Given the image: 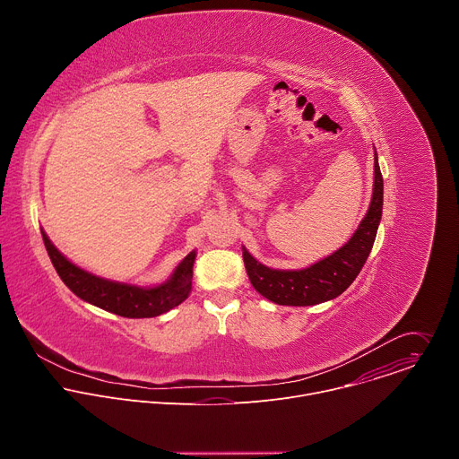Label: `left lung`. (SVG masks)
<instances>
[{"mask_svg":"<svg viewBox=\"0 0 459 459\" xmlns=\"http://www.w3.org/2000/svg\"><path fill=\"white\" fill-rule=\"evenodd\" d=\"M383 212V176L374 161V192L367 216L340 250L303 271H274L261 265L245 248L243 261L252 287L278 305L307 307L338 298L363 269Z\"/></svg>","mask_w":459,"mask_h":459,"instance_id":"8db88e82","label":"left lung"}]
</instances>
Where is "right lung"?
Listing matches in <instances>:
<instances>
[{
    "label": "right lung",
    "mask_w": 459,
    "mask_h": 459,
    "mask_svg": "<svg viewBox=\"0 0 459 459\" xmlns=\"http://www.w3.org/2000/svg\"><path fill=\"white\" fill-rule=\"evenodd\" d=\"M41 236L52 265L57 276L63 280V283L78 298L112 314L123 317H154L178 307L181 301L186 299L190 292L195 252H190L181 261L167 283L154 289H142L136 285L114 283L85 273L83 269L71 264V261L50 243L43 230Z\"/></svg>",
    "instance_id": "obj_1"
}]
</instances>
